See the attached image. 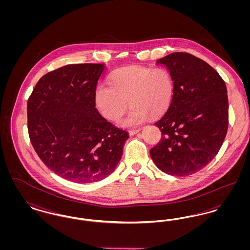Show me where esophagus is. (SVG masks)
Returning <instances> with one entry per match:
<instances>
[{"mask_svg":"<svg viewBox=\"0 0 250 250\" xmlns=\"http://www.w3.org/2000/svg\"><path fill=\"white\" fill-rule=\"evenodd\" d=\"M140 131H141V129H134V130H129L128 131V134H129L130 136H133V135H136V134H138Z\"/></svg>","mask_w":250,"mask_h":250,"instance_id":"esophagus-1","label":"esophagus"}]
</instances>
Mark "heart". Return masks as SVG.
<instances>
[{"label":"heart","instance_id":"b5f03b06","mask_svg":"<svg viewBox=\"0 0 250 250\" xmlns=\"http://www.w3.org/2000/svg\"><path fill=\"white\" fill-rule=\"evenodd\" d=\"M108 84L97 85L95 105L105 118L118 122L129 103L132 108L122 123L126 127L139 126L150 117L163 115L170 107L174 95L173 79L164 68L125 67L114 72Z\"/></svg>","mask_w":250,"mask_h":250}]
</instances>
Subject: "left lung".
Masks as SVG:
<instances>
[{"instance_id": "1", "label": "left lung", "mask_w": 250, "mask_h": 250, "mask_svg": "<svg viewBox=\"0 0 250 250\" xmlns=\"http://www.w3.org/2000/svg\"><path fill=\"white\" fill-rule=\"evenodd\" d=\"M170 73L174 95L155 123L162 137L150 150L156 167L172 176L201 170L217 155L229 125L226 84L203 60L174 52L156 61Z\"/></svg>"}]
</instances>
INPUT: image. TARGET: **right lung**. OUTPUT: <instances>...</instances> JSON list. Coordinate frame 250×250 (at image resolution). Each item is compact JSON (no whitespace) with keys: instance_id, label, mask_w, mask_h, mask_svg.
Returning <instances> with one entry per match:
<instances>
[{"instance_id":"add662e5","label":"right lung","mask_w":250,"mask_h":250,"mask_svg":"<svg viewBox=\"0 0 250 250\" xmlns=\"http://www.w3.org/2000/svg\"><path fill=\"white\" fill-rule=\"evenodd\" d=\"M102 63L68 64L43 76L28 100V131L43 163L79 184L110 175L128 133L103 118L95 107Z\"/></svg>"}]
</instances>
